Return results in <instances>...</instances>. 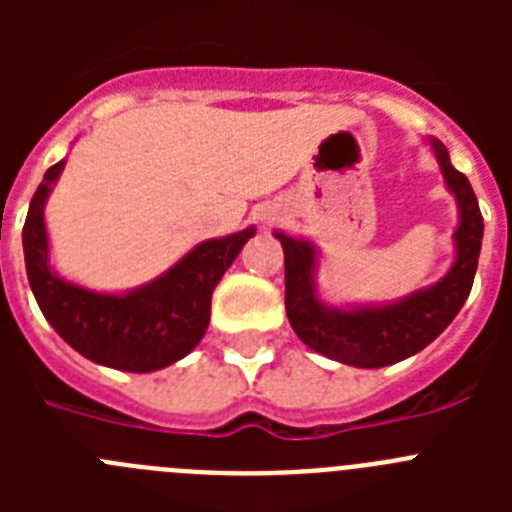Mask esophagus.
I'll list each match as a JSON object with an SVG mask.
<instances>
[{"mask_svg":"<svg viewBox=\"0 0 512 512\" xmlns=\"http://www.w3.org/2000/svg\"><path fill=\"white\" fill-rule=\"evenodd\" d=\"M266 220H271V217H266Z\"/></svg>","mask_w":512,"mask_h":512,"instance_id":"34e87169","label":"esophagus"}]
</instances>
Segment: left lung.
<instances>
[{"mask_svg": "<svg viewBox=\"0 0 512 512\" xmlns=\"http://www.w3.org/2000/svg\"><path fill=\"white\" fill-rule=\"evenodd\" d=\"M433 151L446 187L459 205V228L454 233L456 261L433 287L382 307H328L318 300V289L312 282L318 264L312 243L277 233L284 248V305L289 325L312 351L359 369L397 364L436 341L467 302L477 274L485 223L472 184L451 166L449 151L441 140H433Z\"/></svg>", "mask_w": 512, "mask_h": 512, "instance_id": "left-lung-1", "label": "left lung"}]
</instances>
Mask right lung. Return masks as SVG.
<instances>
[{
  "mask_svg": "<svg viewBox=\"0 0 512 512\" xmlns=\"http://www.w3.org/2000/svg\"><path fill=\"white\" fill-rule=\"evenodd\" d=\"M63 164L45 171L22 228L27 282L40 312L63 341L94 364L146 374L184 359L205 336L217 282L256 230L200 243L164 277L128 295H99L69 284L48 264L43 207Z\"/></svg>",
  "mask_w": 512,
  "mask_h": 512,
  "instance_id": "1",
  "label": "right lung"
}]
</instances>
